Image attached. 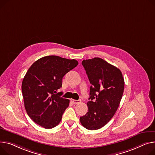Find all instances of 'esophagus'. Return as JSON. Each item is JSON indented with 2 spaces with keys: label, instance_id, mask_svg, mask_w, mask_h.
Returning <instances> with one entry per match:
<instances>
[{
  "label": "esophagus",
  "instance_id": "esophagus-1",
  "mask_svg": "<svg viewBox=\"0 0 155 155\" xmlns=\"http://www.w3.org/2000/svg\"><path fill=\"white\" fill-rule=\"evenodd\" d=\"M71 101L72 103H73L74 104H79V103L81 102V100H71Z\"/></svg>",
  "mask_w": 155,
  "mask_h": 155
}]
</instances>
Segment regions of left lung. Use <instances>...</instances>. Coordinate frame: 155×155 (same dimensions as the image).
I'll use <instances>...</instances> for the list:
<instances>
[{"instance_id": "8db88e82", "label": "left lung", "mask_w": 155, "mask_h": 155, "mask_svg": "<svg viewBox=\"0 0 155 155\" xmlns=\"http://www.w3.org/2000/svg\"><path fill=\"white\" fill-rule=\"evenodd\" d=\"M81 64L91 85L88 112L80 121L85 128L95 130L104 127L115 115L124 91V78L120 69L102 58L84 60Z\"/></svg>"}]
</instances>
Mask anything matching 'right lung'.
Returning <instances> with one entry per match:
<instances>
[{"label":"right lung","mask_w":155,"mask_h":155,"mask_svg":"<svg viewBox=\"0 0 155 155\" xmlns=\"http://www.w3.org/2000/svg\"><path fill=\"white\" fill-rule=\"evenodd\" d=\"M78 64L75 59L50 55L31 65L23 79L22 91L25 110L37 124L50 129L59 124L70 100L57 91L62 78Z\"/></svg>","instance_id":"right-lung-1"}]
</instances>
